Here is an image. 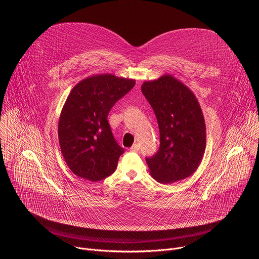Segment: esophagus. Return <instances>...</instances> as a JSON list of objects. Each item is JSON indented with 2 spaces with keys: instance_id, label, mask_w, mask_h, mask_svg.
Wrapping results in <instances>:
<instances>
[{
  "instance_id": "obj_1",
  "label": "esophagus",
  "mask_w": 259,
  "mask_h": 259,
  "mask_svg": "<svg viewBox=\"0 0 259 259\" xmlns=\"http://www.w3.org/2000/svg\"><path fill=\"white\" fill-rule=\"evenodd\" d=\"M130 151H131V152H134V153L138 152V151H139V145H138V144H133V145L130 147Z\"/></svg>"
}]
</instances>
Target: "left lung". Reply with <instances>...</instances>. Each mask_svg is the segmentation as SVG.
<instances>
[{"instance_id":"obj_1","label":"left lung","mask_w":259,"mask_h":259,"mask_svg":"<svg viewBox=\"0 0 259 259\" xmlns=\"http://www.w3.org/2000/svg\"><path fill=\"white\" fill-rule=\"evenodd\" d=\"M141 91L154 109L160 130V149L146 158L151 175L167 184L191 176L206 147V125L197 97L171 75L145 81Z\"/></svg>"}]
</instances>
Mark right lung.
<instances>
[{"label": "right lung", "mask_w": 259, "mask_h": 259, "mask_svg": "<svg viewBox=\"0 0 259 259\" xmlns=\"http://www.w3.org/2000/svg\"><path fill=\"white\" fill-rule=\"evenodd\" d=\"M134 85L133 79L101 73L72 88L59 117L58 139L73 174L95 182L115 172L124 149L115 140L107 116Z\"/></svg>", "instance_id": "obj_1"}]
</instances>
